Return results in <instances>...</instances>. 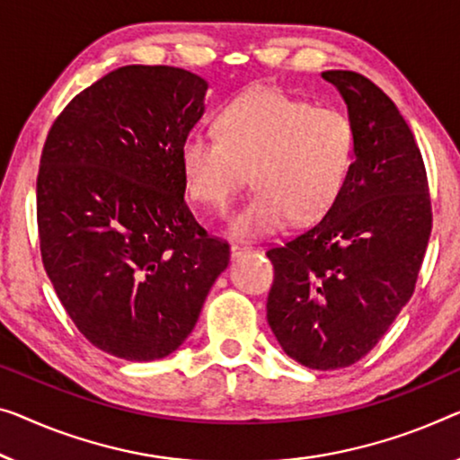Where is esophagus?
<instances>
[{"mask_svg":"<svg viewBox=\"0 0 460 460\" xmlns=\"http://www.w3.org/2000/svg\"><path fill=\"white\" fill-rule=\"evenodd\" d=\"M252 252V248L250 245H245V243H231V258L235 260V258H242L243 253H250Z\"/></svg>","mask_w":460,"mask_h":460,"instance_id":"1","label":"esophagus"}]
</instances>
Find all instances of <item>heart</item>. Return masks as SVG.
I'll use <instances>...</instances> for the list:
<instances>
[{
    "label": "heart",
    "instance_id": "1",
    "mask_svg": "<svg viewBox=\"0 0 460 460\" xmlns=\"http://www.w3.org/2000/svg\"><path fill=\"white\" fill-rule=\"evenodd\" d=\"M217 132L183 140V183L198 204L225 210L252 169L256 191L229 221L239 239L270 235L291 217L297 223L324 217L345 188L358 144L345 111L269 86L227 102Z\"/></svg>",
    "mask_w": 460,
    "mask_h": 460
}]
</instances>
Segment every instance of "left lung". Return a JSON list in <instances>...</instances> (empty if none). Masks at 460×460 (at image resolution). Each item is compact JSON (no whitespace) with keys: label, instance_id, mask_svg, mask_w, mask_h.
I'll use <instances>...</instances> for the list:
<instances>
[{"label":"left lung","instance_id":"left-lung-1","mask_svg":"<svg viewBox=\"0 0 460 460\" xmlns=\"http://www.w3.org/2000/svg\"><path fill=\"white\" fill-rule=\"evenodd\" d=\"M355 126V159L320 221L266 252V318L283 351L310 369L353 366L415 291L431 233L428 175L399 109L372 80L328 70Z\"/></svg>","mask_w":460,"mask_h":460}]
</instances>
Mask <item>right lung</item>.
<instances>
[{
  "label": "right lung",
  "instance_id": "add662e5",
  "mask_svg": "<svg viewBox=\"0 0 460 460\" xmlns=\"http://www.w3.org/2000/svg\"><path fill=\"white\" fill-rule=\"evenodd\" d=\"M207 91L181 67H118L70 101L40 155L47 277L78 331L126 361L180 349L229 264L183 198L181 144Z\"/></svg>",
  "mask_w": 460,
  "mask_h": 460
}]
</instances>
